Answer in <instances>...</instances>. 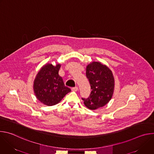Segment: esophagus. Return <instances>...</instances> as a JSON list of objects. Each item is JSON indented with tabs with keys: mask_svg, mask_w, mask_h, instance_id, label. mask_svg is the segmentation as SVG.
<instances>
[{
	"mask_svg": "<svg viewBox=\"0 0 154 154\" xmlns=\"http://www.w3.org/2000/svg\"><path fill=\"white\" fill-rule=\"evenodd\" d=\"M71 90H72V91H77L79 90V88H78V87H77V86L74 87V88H71Z\"/></svg>",
	"mask_w": 154,
	"mask_h": 154,
	"instance_id": "obj_1",
	"label": "esophagus"
}]
</instances>
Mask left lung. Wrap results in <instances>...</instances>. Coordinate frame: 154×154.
<instances>
[{
	"mask_svg": "<svg viewBox=\"0 0 154 154\" xmlns=\"http://www.w3.org/2000/svg\"><path fill=\"white\" fill-rule=\"evenodd\" d=\"M86 75L92 90L88 98L82 99L85 105L95 110L107 104L112 98L115 90V78L106 65L93 61L87 65Z\"/></svg>",
	"mask_w": 154,
	"mask_h": 154,
	"instance_id": "obj_1",
	"label": "left lung"
}]
</instances>
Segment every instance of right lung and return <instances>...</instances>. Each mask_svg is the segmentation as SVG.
<instances>
[{
    "label": "right lung",
    "instance_id": "right-lung-1",
    "mask_svg": "<svg viewBox=\"0 0 154 154\" xmlns=\"http://www.w3.org/2000/svg\"><path fill=\"white\" fill-rule=\"evenodd\" d=\"M60 63L55 66L47 63L38 72L33 82V91L36 99L47 106L58 103L71 91L65 86L63 80L58 74Z\"/></svg>",
    "mask_w": 154,
    "mask_h": 154
}]
</instances>
